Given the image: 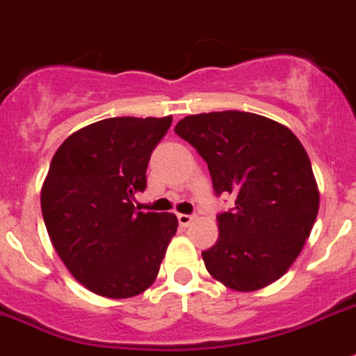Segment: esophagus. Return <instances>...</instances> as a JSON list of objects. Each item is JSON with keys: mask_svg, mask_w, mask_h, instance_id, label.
Returning a JSON list of instances; mask_svg holds the SVG:
<instances>
[{"mask_svg": "<svg viewBox=\"0 0 356 356\" xmlns=\"http://www.w3.org/2000/svg\"><path fill=\"white\" fill-rule=\"evenodd\" d=\"M177 222L181 227H188L193 222V216L191 214H177Z\"/></svg>", "mask_w": 356, "mask_h": 356, "instance_id": "1", "label": "esophagus"}]
</instances>
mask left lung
<instances>
[{
	"label": "left lung",
	"mask_w": 356,
	"mask_h": 356,
	"mask_svg": "<svg viewBox=\"0 0 356 356\" xmlns=\"http://www.w3.org/2000/svg\"><path fill=\"white\" fill-rule=\"evenodd\" d=\"M175 134L207 163L214 195H234V207L216 216L218 241L202 252L207 271L234 291L270 286L300 255L318 216L303 145L286 126L248 111L190 115Z\"/></svg>",
	"instance_id": "1"
}]
</instances>
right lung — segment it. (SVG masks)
I'll return each instance as SVG.
<instances>
[{
  "label": "right lung",
  "instance_id": "right-lung-1",
  "mask_svg": "<svg viewBox=\"0 0 356 356\" xmlns=\"http://www.w3.org/2000/svg\"><path fill=\"white\" fill-rule=\"evenodd\" d=\"M172 117L104 118L70 134L53 156L40 204L67 270L106 298L143 293L177 232L170 213H143L134 195Z\"/></svg>",
  "mask_w": 356,
  "mask_h": 356
}]
</instances>
